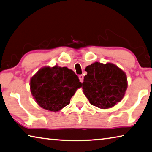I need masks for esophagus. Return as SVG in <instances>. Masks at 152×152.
Listing matches in <instances>:
<instances>
[{
    "instance_id": "esophagus-1",
    "label": "esophagus",
    "mask_w": 152,
    "mask_h": 152,
    "mask_svg": "<svg viewBox=\"0 0 152 152\" xmlns=\"http://www.w3.org/2000/svg\"><path fill=\"white\" fill-rule=\"evenodd\" d=\"M78 78H79V79H80V81L81 82V83H83V79H84V76H83V74H80V75H79Z\"/></svg>"
}]
</instances>
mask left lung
I'll use <instances>...</instances> for the list:
<instances>
[{
  "label": "left lung",
  "mask_w": 152,
  "mask_h": 152,
  "mask_svg": "<svg viewBox=\"0 0 152 152\" xmlns=\"http://www.w3.org/2000/svg\"><path fill=\"white\" fill-rule=\"evenodd\" d=\"M83 93L91 105L108 109L120 102L126 93L128 82L126 73L112 63L95 62L85 68Z\"/></svg>",
  "instance_id": "obj_1"
}]
</instances>
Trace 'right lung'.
<instances>
[{
	"instance_id": "1",
	"label": "right lung",
	"mask_w": 152,
	"mask_h": 152,
	"mask_svg": "<svg viewBox=\"0 0 152 152\" xmlns=\"http://www.w3.org/2000/svg\"><path fill=\"white\" fill-rule=\"evenodd\" d=\"M30 91L40 107L58 112L70 102L82 83L74 71L66 67L45 66L30 79Z\"/></svg>"
}]
</instances>
